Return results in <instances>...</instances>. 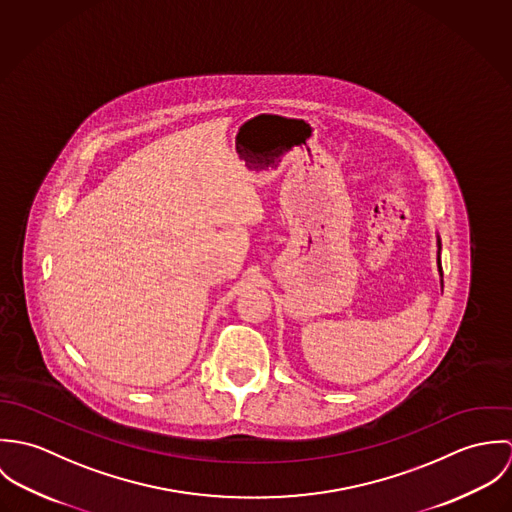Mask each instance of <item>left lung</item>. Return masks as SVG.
<instances>
[{
  "label": "left lung",
  "instance_id": "obj_1",
  "mask_svg": "<svg viewBox=\"0 0 512 512\" xmlns=\"http://www.w3.org/2000/svg\"><path fill=\"white\" fill-rule=\"evenodd\" d=\"M436 238H438V272H439V284H441V290H443V272H441V238H439L438 232H436Z\"/></svg>",
  "mask_w": 512,
  "mask_h": 512
}]
</instances>
